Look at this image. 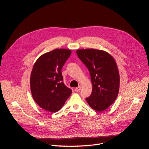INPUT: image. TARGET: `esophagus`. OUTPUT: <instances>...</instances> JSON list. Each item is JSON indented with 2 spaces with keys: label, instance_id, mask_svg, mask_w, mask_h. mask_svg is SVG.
Wrapping results in <instances>:
<instances>
[{
  "label": "esophagus",
  "instance_id": "obj_1",
  "mask_svg": "<svg viewBox=\"0 0 149 149\" xmlns=\"http://www.w3.org/2000/svg\"><path fill=\"white\" fill-rule=\"evenodd\" d=\"M80 90H81V87H80V86L77 87V88H76L75 89V91L76 92H79Z\"/></svg>",
  "mask_w": 149,
  "mask_h": 149
}]
</instances>
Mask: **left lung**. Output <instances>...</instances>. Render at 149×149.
I'll return each mask as SVG.
<instances>
[{
  "mask_svg": "<svg viewBox=\"0 0 149 149\" xmlns=\"http://www.w3.org/2000/svg\"><path fill=\"white\" fill-rule=\"evenodd\" d=\"M77 54L91 75L92 91L86 100L93 110L103 111L113 103L119 92L120 75L116 62L101 50L79 49Z\"/></svg>",
  "mask_w": 149,
  "mask_h": 149,
  "instance_id": "1",
  "label": "left lung"
}]
</instances>
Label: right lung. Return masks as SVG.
<instances>
[{"label":"right lung","instance_id":"obj_1","mask_svg":"<svg viewBox=\"0 0 149 149\" xmlns=\"http://www.w3.org/2000/svg\"><path fill=\"white\" fill-rule=\"evenodd\" d=\"M71 51L56 49L39 57L34 65L30 88L36 103L46 111H58L72 93L63 83L61 69Z\"/></svg>","mask_w":149,"mask_h":149}]
</instances>
